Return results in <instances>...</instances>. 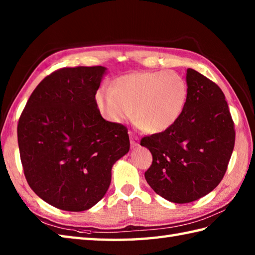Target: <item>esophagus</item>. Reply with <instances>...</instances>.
Segmentation results:
<instances>
[{
    "mask_svg": "<svg viewBox=\"0 0 255 255\" xmlns=\"http://www.w3.org/2000/svg\"><path fill=\"white\" fill-rule=\"evenodd\" d=\"M129 137H130V144L132 147H137L139 144V138L132 131H129Z\"/></svg>",
    "mask_w": 255,
    "mask_h": 255,
    "instance_id": "obj_1",
    "label": "esophagus"
}]
</instances>
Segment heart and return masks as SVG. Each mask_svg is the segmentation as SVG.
<instances>
[{
  "mask_svg": "<svg viewBox=\"0 0 255 255\" xmlns=\"http://www.w3.org/2000/svg\"><path fill=\"white\" fill-rule=\"evenodd\" d=\"M187 84L174 72H133L115 80L112 90L96 92V104L107 121L130 119L145 131L163 132L174 126L185 110Z\"/></svg>",
  "mask_w": 255,
  "mask_h": 255,
  "instance_id": "b5f03b06",
  "label": "heart"
}]
</instances>
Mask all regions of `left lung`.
Masks as SVG:
<instances>
[{
	"instance_id": "8db88e82",
	"label": "left lung",
	"mask_w": 255,
	"mask_h": 255,
	"mask_svg": "<svg viewBox=\"0 0 255 255\" xmlns=\"http://www.w3.org/2000/svg\"><path fill=\"white\" fill-rule=\"evenodd\" d=\"M186 82L187 103L177 123L140 141L152 154L145 180L156 194L177 204L194 202L217 187L236 139L219 86L193 69H187Z\"/></svg>"
}]
</instances>
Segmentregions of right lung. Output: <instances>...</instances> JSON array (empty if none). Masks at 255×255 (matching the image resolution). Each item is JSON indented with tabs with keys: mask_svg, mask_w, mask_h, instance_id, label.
<instances>
[{
	"mask_svg": "<svg viewBox=\"0 0 255 255\" xmlns=\"http://www.w3.org/2000/svg\"><path fill=\"white\" fill-rule=\"evenodd\" d=\"M106 68H61L36 86L17 139L27 183L41 199L83 211L104 197L112 166L130 147L128 129L102 117L95 95Z\"/></svg>",
	"mask_w": 255,
	"mask_h": 255,
	"instance_id": "1",
	"label": "right lung"
}]
</instances>
